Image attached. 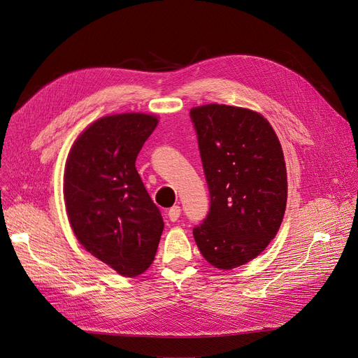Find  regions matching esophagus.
<instances>
[{
	"label": "esophagus",
	"mask_w": 358,
	"mask_h": 358,
	"mask_svg": "<svg viewBox=\"0 0 358 358\" xmlns=\"http://www.w3.org/2000/svg\"><path fill=\"white\" fill-rule=\"evenodd\" d=\"M179 215H180V207L179 206H173L172 208L167 211V217H169L170 221H178Z\"/></svg>",
	"instance_id": "34e87169"
}]
</instances>
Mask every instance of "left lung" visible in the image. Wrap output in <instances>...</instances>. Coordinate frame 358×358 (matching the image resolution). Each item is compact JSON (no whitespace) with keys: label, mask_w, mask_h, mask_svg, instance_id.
<instances>
[{"label":"left lung","mask_w":358,"mask_h":358,"mask_svg":"<svg viewBox=\"0 0 358 358\" xmlns=\"http://www.w3.org/2000/svg\"><path fill=\"white\" fill-rule=\"evenodd\" d=\"M210 211L194 227L202 257L220 269L241 266L274 239L287 203L281 144L266 119L249 109L206 105L191 112Z\"/></svg>","instance_id":"8db88e82"}]
</instances>
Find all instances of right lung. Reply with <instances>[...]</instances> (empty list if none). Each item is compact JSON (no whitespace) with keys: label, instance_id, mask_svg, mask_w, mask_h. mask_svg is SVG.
Returning <instances> with one entry per match:
<instances>
[{"label":"right lung","instance_id":"add662e5","mask_svg":"<svg viewBox=\"0 0 358 358\" xmlns=\"http://www.w3.org/2000/svg\"><path fill=\"white\" fill-rule=\"evenodd\" d=\"M157 122L144 113L100 117L77 138L65 164L64 196L74 234L124 277L152 264L164 227L135 169Z\"/></svg>","mask_w":358,"mask_h":358}]
</instances>
